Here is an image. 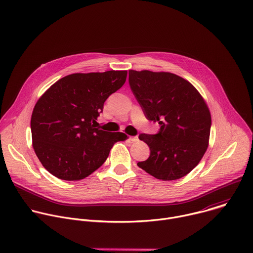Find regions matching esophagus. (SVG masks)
<instances>
[{
	"label": "esophagus",
	"instance_id": "obj_1",
	"mask_svg": "<svg viewBox=\"0 0 253 253\" xmlns=\"http://www.w3.org/2000/svg\"><path fill=\"white\" fill-rule=\"evenodd\" d=\"M130 140H131L132 142H137L139 139H138L137 136H132V137H130Z\"/></svg>",
	"mask_w": 253,
	"mask_h": 253
}]
</instances>
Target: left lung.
I'll return each instance as SVG.
<instances>
[{
  "label": "left lung",
  "instance_id": "obj_1",
  "mask_svg": "<svg viewBox=\"0 0 253 253\" xmlns=\"http://www.w3.org/2000/svg\"><path fill=\"white\" fill-rule=\"evenodd\" d=\"M129 85L147 120L160 125L156 134L139 135L150 156L137 165L165 181L185 176L208 147L211 116L205 101L188 81L166 72L130 70Z\"/></svg>",
  "mask_w": 253,
  "mask_h": 253
}]
</instances>
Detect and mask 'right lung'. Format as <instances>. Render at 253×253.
Instances as JSON below:
<instances>
[{
	"mask_svg": "<svg viewBox=\"0 0 253 253\" xmlns=\"http://www.w3.org/2000/svg\"><path fill=\"white\" fill-rule=\"evenodd\" d=\"M127 71L71 74L36 103L31 118L33 147L54 176L74 181L89 176L127 135L96 128L104 103L125 83Z\"/></svg>",
	"mask_w": 253,
	"mask_h": 253,
	"instance_id": "obj_1",
	"label": "right lung"
}]
</instances>
